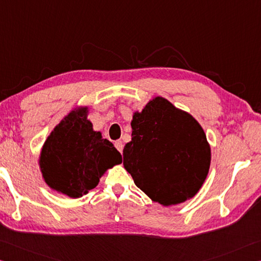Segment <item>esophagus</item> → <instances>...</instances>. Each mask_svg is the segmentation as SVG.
Instances as JSON below:
<instances>
[{"mask_svg": "<svg viewBox=\"0 0 261 261\" xmlns=\"http://www.w3.org/2000/svg\"><path fill=\"white\" fill-rule=\"evenodd\" d=\"M114 147H116V149L118 150V151H119V152H120V153H122L123 144H122V142H121V141H116V142H114Z\"/></svg>", "mask_w": 261, "mask_h": 261, "instance_id": "esophagus-1", "label": "esophagus"}]
</instances>
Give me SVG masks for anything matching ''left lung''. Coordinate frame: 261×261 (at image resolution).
<instances>
[{
	"instance_id": "8db88e82",
	"label": "left lung",
	"mask_w": 261,
	"mask_h": 261,
	"mask_svg": "<svg viewBox=\"0 0 261 261\" xmlns=\"http://www.w3.org/2000/svg\"><path fill=\"white\" fill-rule=\"evenodd\" d=\"M132 141L123 148V167L153 202L171 206L191 199L211 165V147L200 123L156 96L130 122Z\"/></svg>"
}]
</instances>
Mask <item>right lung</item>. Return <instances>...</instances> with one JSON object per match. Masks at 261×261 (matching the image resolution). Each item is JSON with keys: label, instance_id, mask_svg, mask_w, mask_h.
<instances>
[{"label": "right lung", "instance_id": "add662e5", "mask_svg": "<svg viewBox=\"0 0 261 261\" xmlns=\"http://www.w3.org/2000/svg\"><path fill=\"white\" fill-rule=\"evenodd\" d=\"M88 107L68 112L44 141L39 167L50 189L71 198L88 194L121 154L88 120Z\"/></svg>", "mask_w": 261, "mask_h": 261}]
</instances>
